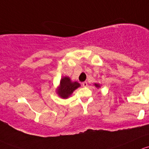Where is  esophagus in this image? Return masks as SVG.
Listing matches in <instances>:
<instances>
[{
    "label": "esophagus",
    "instance_id": "1",
    "mask_svg": "<svg viewBox=\"0 0 149 149\" xmlns=\"http://www.w3.org/2000/svg\"><path fill=\"white\" fill-rule=\"evenodd\" d=\"M82 86H83V87H87V82H83L82 83Z\"/></svg>",
    "mask_w": 149,
    "mask_h": 149
}]
</instances>
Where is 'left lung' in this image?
I'll return each mask as SVG.
<instances>
[{
  "label": "left lung",
  "mask_w": 149,
  "mask_h": 149,
  "mask_svg": "<svg viewBox=\"0 0 149 149\" xmlns=\"http://www.w3.org/2000/svg\"><path fill=\"white\" fill-rule=\"evenodd\" d=\"M94 85H95V87H97V88H99V87H100V85H99V84H97V83H95V84H94Z\"/></svg>",
  "instance_id": "8db88e82"
}]
</instances>
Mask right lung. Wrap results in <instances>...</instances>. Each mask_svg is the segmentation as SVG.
Listing matches in <instances>:
<instances>
[{
	"instance_id": "1",
	"label": "right lung",
	"mask_w": 149,
	"mask_h": 149,
	"mask_svg": "<svg viewBox=\"0 0 149 149\" xmlns=\"http://www.w3.org/2000/svg\"><path fill=\"white\" fill-rule=\"evenodd\" d=\"M79 87H80V84L77 82H72L70 77H63L61 79L59 87L56 90V93L59 97L67 99Z\"/></svg>"
}]
</instances>
